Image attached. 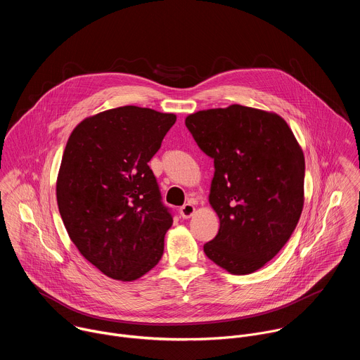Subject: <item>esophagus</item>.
Listing matches in <instances>:
<instances>
[{
  "label": "esophagus",
  "mask_w": 360,
  "mask_h": 360,
  "mask_svg": "<svg viewBox=\"0 0 360 360\" xmlns=\"http://www.w3.org/2000/svg\"><path fill=\"white\" fill-rule=\"evenodd\" d=\"M179 214H181V217L184 219H188V218H191L195 214V207H193L192 203H185V205H182V207L179 208Z\"/></svg>",
  "instance_id": "34e87169"
}]
</instances>
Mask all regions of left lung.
<instances>
[{
    "label": "left lung",
    "mask_w": 360,
    "mask_h": 360,
    "mask_svg": "<svg viewBox=\"0 0 360 360\" xmlns=\"http://www.w3.org/2000/svg\"><path fill=\"white\" fill-rule=\"evenodd\" d=\"M185 125L215 167L210 203L219 231L205 255L233 275L261 269L299 222L302 148L282 117L238 104L198 111Z\"/></svg>",
    "instance_id": "obj_1"
}]
</instances>
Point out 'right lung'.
<instances>
[{
  "label": "right lung",
  "instance_id": "1",
  "mask_svg": "<svg viewBox=\"0 0 360 360\" xmlns=\"http://www.w3.org/2000/svg\"><path fill=\"white\" fill-rule=\"evenodd\" d=\"M175 121L127 105L85 118L68 138L58 210L79 253L112 279L135 281L162 258L174 221L148 162Z\"/></svg>",
  "mask_w": 360,
  "mask_h": 360
}]
</instances>
